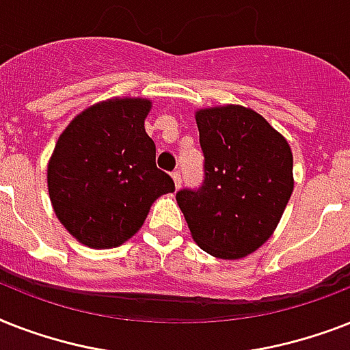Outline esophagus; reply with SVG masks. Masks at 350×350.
<instances>
[{"instance_id":"1","label":"esophagus","mask_w":350,"mask_h":350,"mask_svg":"<svg viewBox=\"0 0 350 350\" xmlns=\"http://www.w3.org/2000/svg\"><path fill=\"white\" fill-rule=\"evenodd\" d=\"M172 177L173 183H175V188H180V184H183V175H180V172H173Z\"/></svg>"}]
</instances>
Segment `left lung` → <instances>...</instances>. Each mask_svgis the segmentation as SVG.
Returning <instances> with one entry per match:
<instances>
[{
  "label": "left lung",
  "mask_w": 350,
  "mask_h": 350,
  "mask_svg": "<svg viewBox=\"0 0 350 350\" xmlns=\"http://www.w3.org/2000/svg\"><path fill=\"white\" fill-rule=\"evenodd\" d=\"M204 180L177 191L193 240L217 258L253 253L269 239L293 193V153L284 137L251 108L198 110Z\"/></svg>",
  "instance_id": "obj_1"
}]
</instances>
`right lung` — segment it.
<instances>
[{
	"label": "right lung",
	"instance_id": "1",
	"mask_svg": "<svg viewBox=\"0 0 350 350\" xmlns=\"http://www.w3.org/2000/svg\"><path fill=\"white\" fill-rule=\"evenodd\" d=\"M148 99H110L86 108L57 139L49 162L55 217L81 244L117 247L141 229L155 198L175 183L155 164L144 130Z\"/></svg>",
	"mask_w": 350,
	"mask_h": 350
}]
</instances>
